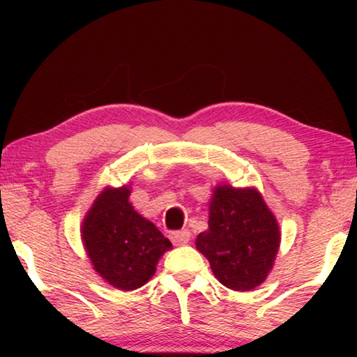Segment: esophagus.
<instances>
[{"label": "esophagus", "instance_id": "esophagus-1", "mask_svg": "<svg viewBox=\"0 0 357 357\" xmlns=\"http://www.w3.org/2000/svg\"><path fill=\"white\" fill-rule=\"evenodd\" d=\"M170 239L174 245H184L190 241V231L189 229H179V231H173L170 234Z\"/></svg>", "mask_w": 357, "mask_h": 357}]
</instances>
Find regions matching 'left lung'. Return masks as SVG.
<instances>
[{
	"mask_svg": "<svg viewBox=\"0 0 357 357\" xmlns=\"http://www.w3.org/2000/svg\"><path fill=\"white\" fill-rule=\"evenodd\" d=\"M208 225L195 245L208 258L215 279L234 291L261 285L280 245L279 223L261 193L253 187L217 185Z\"/></svg>",
	"mask_w": 357,
	"mask_h": 357,
	"instance_id": "1",
	"label": "left lung"
}]
</instances>
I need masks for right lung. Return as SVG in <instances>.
Returning <instances> with one entry per match:
<instances>
[{"instance_id": "add662e5", "label": "right lung", "mask_w": 357, "mask_h": 357, "mask_svg": "<svg viewBox=\"0 0 357 357\" xmlns=\"http://www.w3.org/2000/svg\"><path fill=\"white\" fill-rule=\"evenodd\" d=\"M129 185L107 187L82 223V239L93 268L112 287L132 291L155 273L172 243L129 202Z\"/></svg>"}]
</instances>
